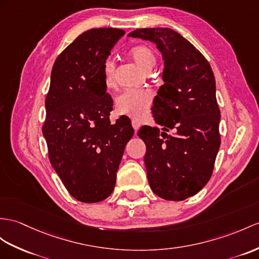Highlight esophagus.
Returning <instances> with one entry per match:
<instances>
[{
    "instance_id": "1",
    "label": "esophagus",
    "mask_w": 259,
    "mask_h": 259,
    "mask_svg": "<svg viewBox=\"0 0 259 259\" xmlns=\"http://www.w3.org/2000/svg\"><path fill=\"white\" fill-rule=\"evenodd\" d=\"M132 125H133V127H134L135 132H137L138 130H140V127H141L140 122L136 121V119H133V121H132Z\"/></svg>"
}]
</instances>
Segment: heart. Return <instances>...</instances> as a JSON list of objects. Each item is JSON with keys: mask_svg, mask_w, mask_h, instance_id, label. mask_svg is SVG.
I'll return each instance as SVG.
<instances>
[{"mask_svg": "<svg viewBox=\"0 0 259 259\" xmlns=\"http://www.w3.org/2000/svg\"><path fill=\"white\" fill-rule=\"evenodd\" d=\"M131 57L145 70H150L156 65L157 58L154 49L146 45H138L132 48ZM114 61L111 58L104 60L102 73L105 84L108 87L114 84ZM153 100L154 92L150 89H126L116 97V111L119 114L141 119L147 115Z\"/></svg>", "mask_w": 259, "mask_h": 259, "instance_id": "heart-1", "label": "heart"}]
</instances>
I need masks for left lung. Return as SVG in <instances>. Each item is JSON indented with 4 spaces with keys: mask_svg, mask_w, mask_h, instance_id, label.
<instances>
[{
    "mask_svg": "<svg viewBox=\"0 0 259 259\" xmlns=\"http://www.w3.org/2000/svg\"><path fill=\"white\" fill-rule=\"evenodd\" d=\"M155 42L163 57V83L151 108L158 127L138 131L146 144L151 190L170 201L192 197L210 180L221 144L215 79L205 57L170 28H141L128 35ZM172 130L174 135H168Z\"/></svg>",
    "mask_w": 259,
    "mask_h": 259,
    "instance_id": "1",
    "label": "left lung"
}]
</instances>
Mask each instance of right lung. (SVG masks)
<instances>
[{
  "mask_svg": "<svg viewBox=\"0 0 259 259\" xmlns=\"http://www.w3.org/2000/svg\"><path fill=\"white\" fill-rule=\"evenodd\" d=\"M124 34L111 27L84 31L57 57L52 70L42 125L48 157L68 192L84 203L113 192L124 148L134 134L128 117L110 122L113 100L102 73Z\"/></svg>",
  "mask_w": 259,
  "mask_h": 259,
  "instance_id": "add662e5",
  "label": "right lung"
}]
</instances>
